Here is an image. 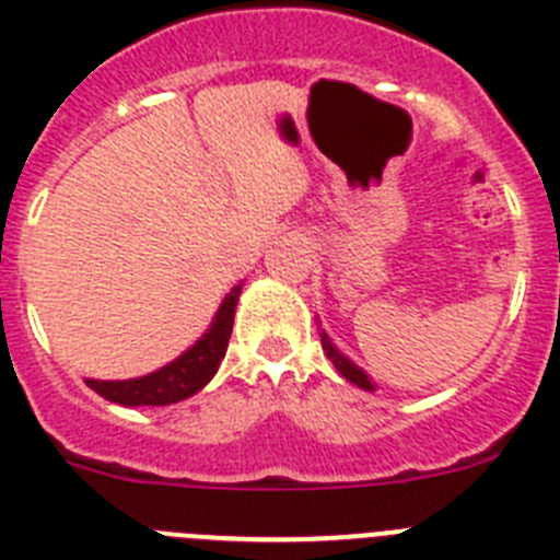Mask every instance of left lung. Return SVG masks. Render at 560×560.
<instances>
[{
	"label": "left lung",
	"instance_id": "obj_1",
	"mask_svg": "<svg viewBox=\"0 0 560 560\" xmlns=\"http://www.w3.org/2000/svg\"><path fill=\"white\" fill-rule=\"evenodd\" d=\"M323 348H325V353L330 355V361H334V368L339 370V373L345 375V378H348V381H353L355 387H361V389H373V384H370V378H368V375L361 373V370L355 368L353 361H350V359H345V355H341L339 350H336L334 345H330V339H328V336H325V334H323Z\"/></svg>",
	"mask_w": 560,
	"mask_h": 560
}]
</instances>
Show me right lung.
Returning a JSON list of instances; mask_svg holds the SVG:
<instances>
[{
  "label": "right lung",
  "instance_id": "obj_1",
  "mask_svg": "<svg viewBox=\"0 0 560 560\" xmlns=\"http://www.w3.org/2000/svg\"><path fill=\"white\" fill-rule=\"evenodd\" d=\"M237 294H241V285H235L224 296V303H221L219 314H215L212 328L187 353H182L179 359L165 364L156 373L131 381L89 378L86 384L97 395H103L106 400H114V404H122V407H165V404L190 398V395L199 393L207 381L215 375L221 359H224L226 345H230L232 323H235Z\"/></svg>",
  "mask_w": 560,
  "mask_h": 560
}]
</instances>
